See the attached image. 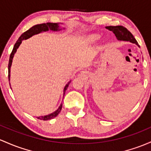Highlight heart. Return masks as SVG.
Returning <instances> with one entry per match:
<instances>
[{
  "mask_svg": "<svg viewBox=\"0 0 151 151\" xmlns=\"http://www.w3.org/2000/svg\"><path fill=\"white\" fill-rule=\"evenodd\" d=\"M98 38H99V36H92V37H91V41H95L98 39Z\"/></svg>",
  "mask_w": 151,
  "mask_h": 151,
  "instance_id": "b5f03b06",
  "label": "heart"
}]
</instances>
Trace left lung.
<instances>
[{"mask_svg": "<svg viewBox=\"0 0 151 151\" xmlns=\"http://www.w3.org/2000/svg\"><path fill=\"white\" fill-rule=\"evenodd\" d=\"M106 29L112 31L115 34L116 38L118 41H130L132 44H135L136 45L140 47V46L137 44V41L132 36V34L130 31L127 30L126 28L123 27L122 26H106Z\"/></svg>", "mask_w": 151, "mask_h": 151, "instance_id": "obj_1", "label": "left lung"}]
</instances>
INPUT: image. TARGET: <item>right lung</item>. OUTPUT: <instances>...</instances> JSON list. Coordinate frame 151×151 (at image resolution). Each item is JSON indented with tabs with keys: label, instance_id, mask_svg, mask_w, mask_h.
<instances>
[{
	"label": "right lung",
	"instance_id": "obj_1",
	"mask_svg": "<svg viewBox=\"0 0 151 151\" xmlns=\"http://www.w3.org/2000/svg\"><path fill=\"white\" fill-rule=\"evenodd\" d=\"M59 24H59V23H46V24H37V25H35V26H32L31 28H30V29L29 30H27L26 32H24V34H21V36H20L19 39H18V41H16V43L15 44L12 52H11V55H10L9 62H8V80L10 81V77H11V65H12L13 58H14V54H16L18 48L19 47V46L21 45V44L22 43V41L29 39V38H31V36L36 35V34H40V33L46 32V31H48L49 30H50V31H59L62 29H65V28H61L60 26H59ZM70 82H71V80L69 81V82L66 84L65 87H64L63 96H64V94H65L66 90L67 89L68 87H69V84ZM10 87H11V84H10ZM62 107V103L59 105V108H58L56 111H54V112H52V113L49 114V115H47L39 116V117H37V118L40 119V120H51V119L54 118V117H57V116L59 115V112H61Z\"/></svg>",
	"mask_w": 151,
	"mask_h": 151
}]
</instances>
